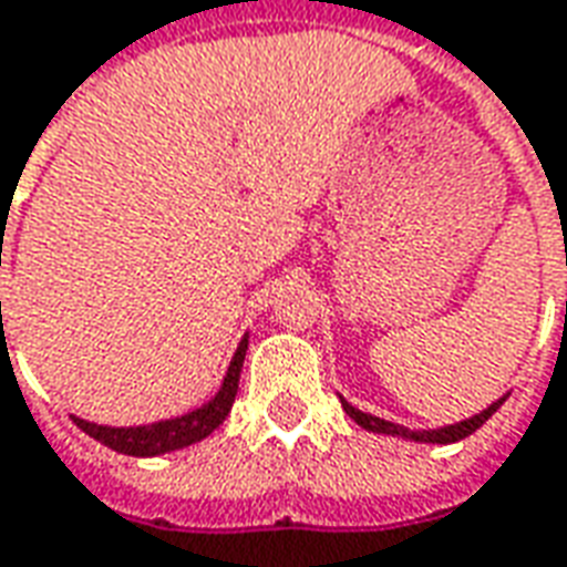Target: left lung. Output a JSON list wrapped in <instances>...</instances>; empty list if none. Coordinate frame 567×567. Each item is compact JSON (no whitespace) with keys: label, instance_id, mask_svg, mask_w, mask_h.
Instances as JSON below:
<instances>
[{"label":"left lung","instance_id":"1","mask_svg":"<svg viewBox=\"0 0 567 567\" xmlns=\"http://www.w3.org/2000/svg\"><path fill=\"white\" fill-rule=\"evenodd\" d=\"M504 399H497V402H491L482 414H473L470 421H461V423H451V426H439V430H408V426H399L393 421H383V417H374V414H365V411H359V408H352L347 399H340V405L343 411L350 414L352 421L359 423L362 430L368 433H383V435H402V439H411V442H430V445H449V442H461L466 435H473L482 426V423L488 421L491 414L497 411V408L504 405Z\"/></svg>","mask_w":567,"mask_h":567}]
</instances>
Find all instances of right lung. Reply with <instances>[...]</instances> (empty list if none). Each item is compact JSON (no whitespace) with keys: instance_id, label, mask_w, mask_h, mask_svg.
I'll return each instance as SVG.
<instances>
[{"instance_id":"right-lung-1","label":"right lung","mask_w":567,"mask_h":567,"mask_svg":"<svg viewBox=\"0 0 567 567\" xmlns=\"http://www.w3.org/2000/svg\"><path fill=\"white\" fill-rule=\"evenodd\" d=\"M245 350H248V334L239 343V350L233 355L227 368V378L220 383V390L212 402H205L189 414L172 417V421L146 423V426H101V423L82 421L73 417L82 433L97 439L106 449L118 451V454H132V457H156V454H168V451L187 449L193 442H202L205 435H212L227 421L229 408L236 402V390H239V371H243Z\"/></svg>"}]
</instances>
